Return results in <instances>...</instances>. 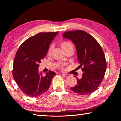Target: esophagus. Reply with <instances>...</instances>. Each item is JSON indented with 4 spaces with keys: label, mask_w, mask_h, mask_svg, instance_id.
<instances>
[{
    "label": "esophagus",
    "mask_w": 121,
    "mask_h": 121,
    "mask_svg": "<svg viewBox=\"0 0 121 121\" xmlns=\"http://www.w3.org/2000/svg\"><path fill=\"white\" fill-rule=\"evenodd\" d=\"M62 76L65 77V78H68V77L70 76V75H69V74H62Z\"/></svg>",
    "instance_id": "esophagus-1"
}]
</instances>
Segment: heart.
Returning <instances> with one entry per match:
<instances>
[{
    "label": "heart",
    "instance_id": "obj_1",
    "mask_svg": "<svg viewBox=\"0 0 121 121\" xmlns=\"http://www.w3.org/2000/svg\"><path fill=\"white\" fill-rule=\"evenodd\" d=\"M60 45L61 46V48H62V49L65 51V52L68 50L71 49H73V47L72 44L70 42H69V41H63V42L61 43ZM52 49H53V46H50L48 49V50L47 52L48 55H50L51 52H52Z\"/></svg>",
    "mask_w": 121,
    "mask_h": 121
}]
</instances>
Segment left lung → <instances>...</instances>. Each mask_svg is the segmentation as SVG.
<instances>
[{
  "mask_svg": "<svg viewBox=\"0 0 121 121\" xmlns=\"http://www.w3.org/2000/svg\"><path fill=\"white\" fill-rule=\"evenodd\" d=\"M63 37L75 44L80 63L78 68L84 72L81 79L76 78V86L71 89L78 95L91 94L98 88L106 73L107 62L103 50L97 41L84 30L65 32Z\"/></svg>",
  "mask_w": 121,
  "mask_h": 121,
  "instance_id": "left-lung-1",
  "label": "left lung"
}]
</instances>
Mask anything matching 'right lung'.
Here are the masks:
<instances>
[{
    "label": "right lung",
    "instance_id": "obj_1",
    "mask_svg": "<svg viewBox=\"0 0 121 121\" xmlns=\"http://www.w3.org/2000/svg\"><path fill=\"white\" fill-rule=\"evenodd\" d=\"M56 32H42L30 37L23 43L15 55L12 75L23 93L37 97L49 89L55 72L49 71L45 76L38 72L39 64L47 55L49 45Z\"/></svg>",
    "mask_w": 121,
    "mask_h": 121
}]
</instances>
